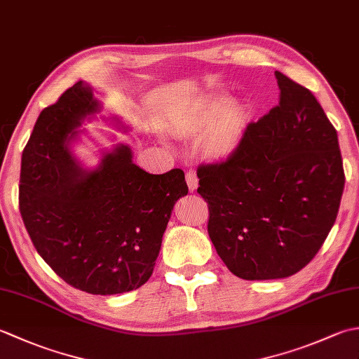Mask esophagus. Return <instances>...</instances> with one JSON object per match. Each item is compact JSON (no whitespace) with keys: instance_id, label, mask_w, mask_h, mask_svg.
<instances>
[{"instance_id":"esophagus-1","label":"esophagus","mask_w":359,"mask_h":359,"mask_svg":"<svg viewBox=\"0 0 359 359\" xmlns=\"http://www.w3.org/2000/svg\"><path fill=\"white\" fill-rule=\"evenodd\" d=\"M187 184H188V188H189V191H196L197 189V187H199V179H197V174L193 171V170H189V171H187Z\"/></svg>"}]
</instances>
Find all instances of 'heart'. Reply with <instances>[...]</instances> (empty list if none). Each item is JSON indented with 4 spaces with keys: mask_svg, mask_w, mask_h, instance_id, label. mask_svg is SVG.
Listing matches in <instances>:
<instances>
[{
    "mask_svg": "<svg viewBox=\"0 0 359 359\" xmlns=\"http://www.w3.org/2000/svg\"><path fill=\"white\" fill-rule=\"evenodd\" d=\"M250 120V111L243 103L233 102L224 94L201 98L179 121L185 134L207 133L202 140L203 152L210 158L224 160L238 149Z\"/></svg>",
    "mask_w": 359,
    "mask_h": 359,
    "instance_id": "b5f03b06",
    "label": "heart"
}]
</instances>
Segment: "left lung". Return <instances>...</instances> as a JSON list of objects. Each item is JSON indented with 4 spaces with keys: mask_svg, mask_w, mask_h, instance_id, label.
Returning <instances> with one entry per match:
<instances>
[{
    "mask_svg": "<svg viewBox=\"0 0 359 359\" xmlns=\"http://www.w3.org/2000/svg\"><path fill=\"white\" fill-rule=\"evenodd\" d=\"M274 75L279 104L247 126L228 160L197 170L212 245L247 280L302 270L337 220L346 182L337 129L321 104L307 88Z\"/></svg>",
    "mask_w": 359,
    "mask_h": 359,
    "instance_id": "8db88e82",
    "label": "left lung"
}]
</instances>
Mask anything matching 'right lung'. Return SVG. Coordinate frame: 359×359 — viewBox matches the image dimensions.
<instances>
[{
    "label": "right lung",
    "instance_id": "obj_1",
    "mask_svg": "<svg viewBox=\"0 0 359 359\" xmlns=\"http://www.w3.org/2000/svg\"><path fill=\"white\" fill-rule=\"evenodd\" d=\"M102 108L93 86L79 81L41 111L22 151L20 212L38 255L60 278L90 294H118L151 278L188 187L179 168L142 170L123 143L102 149L97 166L83 165L72 143ZM103 120L126 129L117 117Z\"/></svg>",
    "mask_w": 359,
    "mask_h": 359
}]
</instances>
